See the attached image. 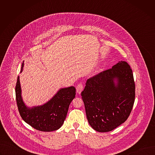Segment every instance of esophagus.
I'll use <instances>...</instances> for the list:
<instances>
[{
	"label": "esophagus",
	"instance_id": "34e87169",
	"mask_svg": "<svg viewBox=\"0 0 155 155\" xmlns=\"http://www.w3.org/2000/svg\"><path fill=\"white\" fill-rule=\"evenodd\" d=\"M83 89V86L82 85V84H78L77 86V87H76V91H77V93L78 94H80L82 91Z\"/></svg>",
	"mask_w": 155,
	"mask_h": 155
}]
</instances>
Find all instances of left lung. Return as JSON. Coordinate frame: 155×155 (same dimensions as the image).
<instances>
[{
    "instance_id": "left-lung-1",
    "label": "left lung",
    "mask_w": 155,
    "mask_h": 155,
    "mask_svg": "<svg viewBox=\"0 0 155 155\" xmlns=\"http://www.w3.org/2000/svg\"><path fill=\"white\" fill-rule=\"evenodd\" d=\"M81 96L90 126L101 132L114 130L127 119L134 103L135 83L129 65L119 61L87 80Z\"/></svg>"
}]
</instances>
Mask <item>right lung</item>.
<instances>
[{"label":"right lung","mask_w":155,"mask_h":155,"mask_svg":"<svg viewBox=\"0 0 155 155\" xmlns=\"http://www.w3.org/2000/svg\"><path fill=\"white\" fill-rule=\"evenodd\" d=\"M24 62L22 64L23 72ZM74 86L61 88L47 102L29 107L24 102L21 95L19 77H18L15 93L19 114L23 120L34 129L44 132L58 130L63 124L69 105L75 97Z\"/></svg>","instance_id":"right-lung-1"}]
</instances>
